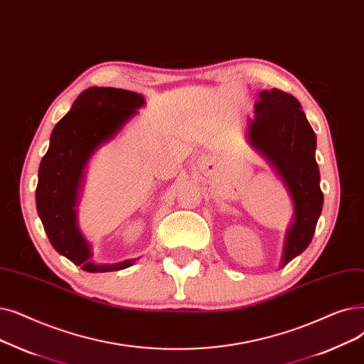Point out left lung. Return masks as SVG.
Instances as JSON below:
<instances>
[{
    "label": "left lung",
    "mask_w": 364,
    "mask_h": 364,
    "mask_svg": "<svg viewBox=\"0 0 364 364\" xmlns=\"http://www.w3.org/2000/svg\"><path fill=\"white\" fill-rule=\"evenodd\" d=\"M259 97L248 139L274 165L294 200V221L287 232L282 267L311 244L323 210L320 169L315 161L317 141L293 95L269 89Z\"/></svg>",
    "instance_id": "left-lung-1"
}]
</instances>
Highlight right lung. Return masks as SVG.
I'll list each match as a JSON object with an SVG mask.
<instances>
[{"label":"right lung","mask_w":364,"mask_h":364,"mask_svg":"<svg viewBox=\"0 0 364 364\" xmlns=\"http://www.w3.org/2000/svg\"><path fill=\"white\" fill-rule=\"evenodd\" d=\"M144 98L116 87H89L53 128L50 146L43 156L36 191L37 211L49 241L59 255L86 272H113L129 267L135 259L116 264H95L90 248L77 228L75 200L85 165L92 153L116 135Z\"/></svg>","instance_id":"right-lung-1"}]
</instances>
